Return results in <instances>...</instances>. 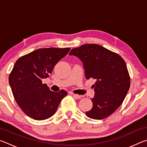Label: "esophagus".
<instances>
[{"label":"esophagus","mask_w":147,"mask_h":147,"mask_svg":"<svg viewBox=\"0 0 147 147\" xmlns=\"http://www.w3.org/2000/svg\"><path fill=\"white\" fill-rule=\"evenodd\" d=\"M73 96H74V97H76L77 98H81L83 97V95H79V94H73Z\"/></svg>","instance_id":"obj_1"}]
</instances>
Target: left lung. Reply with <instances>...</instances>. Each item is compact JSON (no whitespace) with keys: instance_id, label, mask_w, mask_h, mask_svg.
<instances>
[{"instance_id":"left-lung-1","label":"left lung","mask_w":147,"mask_h":147,"mask_svg":"<svg viewBox=\"0 0 147 147\" xmlns=\"http://www.w3.org/2000/svg\"><path fill=\"white\" fill-rule=\"evenodd\" d=\"M69 55L83 62L86 79L96 80L93 108L86 112L93 119H105L120 106L130 86L125 61L118 54L97 44H86L71 50Z\"/></svg>"}]
</instances>
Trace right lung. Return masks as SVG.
<instances>
[{
  "label": "right lung",
  "mask_w": 147,
  "mask_h": 147,
  "mask_svg": "<svg viewBox=\"0 0 147 147\" xmlns=\"http://www.w3.org/2000/svg\"><path fill=\"white\" fill-rule=\"evenodd\" d=\"M70 48H44L21 56L9 75L15 100L23 112L34 120H45L56 113L67 93L51 91L42 79L52 73L54 66L65 56Z\"/></svg>",
  "instance_id": "right-lung-1"
}]
</instances>
